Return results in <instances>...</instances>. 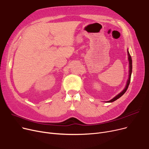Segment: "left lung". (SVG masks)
<instances>
[{
    "label": "left lung",
    "instance_id": "obj_1",
    "mask_svg": "<svg viewBox=\"0 0 149 149\" xmlns=\"http://www.w3.org/2000/svg\"><path fill=\"white\" fill-rule=\"evenodd\" d=\"M127 52H128V56H129V79L127 81V84L126 86V88H124V89L120 93H119V94L118 95H116V97H115L113 99H112L111 100L107 101L108 103H111V102H113V101L116 100L117 99H118L119 98H120L122 95H123L124 93L126 92L128 87H129V85L130 84V78H131V74H132V58H131V56L130 55L127 50Z\"/></svg>",
    "mask_w": 149,
    "mask_h": 149
}]
</instances>
